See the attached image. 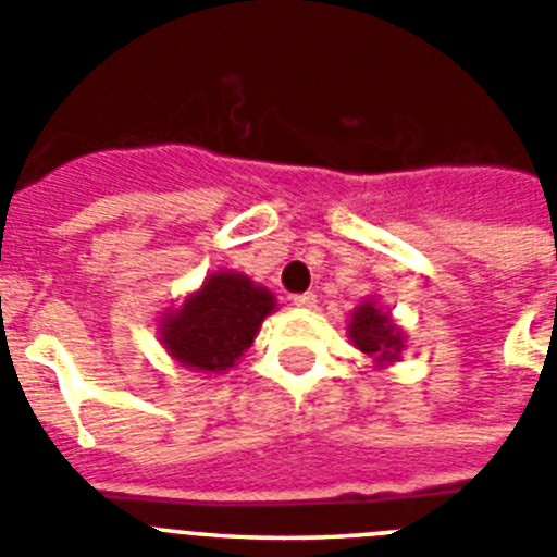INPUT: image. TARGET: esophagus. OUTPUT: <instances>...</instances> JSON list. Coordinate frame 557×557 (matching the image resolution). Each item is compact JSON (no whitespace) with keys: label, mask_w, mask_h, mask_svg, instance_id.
Here are the masks:
<instances>
[{"label":"esophagus","mask_w":557,"mask_h":557,"mask_svg":"<svg viewBox=\"0 0 557 557\" xmlns=\"http://www.w3.org/2000/svg\"><path fill=\"white\" fill-rule=\"evenodd\" d=\"M293 304L301 309H312L314 304H318V298H314V293H298L293 295Z\"/></svg>","instance_id":"34e87169"}]
</instances>
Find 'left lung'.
Returning a JSON list of instances; mask_svg holds the SVG:
<instances>
[{
    "instance_id": "8db88e82",
    "label": "left lung",
    "mask_w": 557,
    "mask_h": 557,
    "mask_svg": "<svg viewBox=\"0 0 557 557\" xmlns=\"http://www.w3.org/2000/svg\"><path fill=\"white\" fill-rule=\"evenodd\" d=\"M348 337L362 354L373 357L376 366L396 362L398 354L405 351V332L393 323L391 314L376 301H362L351 312L348 321Z\"/></svg>"
}]
</instances>
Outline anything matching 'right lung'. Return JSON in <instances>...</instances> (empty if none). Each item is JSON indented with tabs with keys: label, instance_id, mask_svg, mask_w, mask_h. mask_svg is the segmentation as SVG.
I'll use <instances>...</instances> for the list:
<instances>
[{
	"label": "right lung",
	"instance_id": "right-lung-1",
	"mask_svg": "<svg viewBox=\"0 0 557 557\" xmlns=\"http://www.w3.org/2000/svg\"><path fill=\"white\" fill-rule=\"evenodd\" d=\"M273 309L270 289L243 273L220 270L178 309L161 318V343L189 371L225 373L248 351Z\"/></svg>",
	"mask_w": 557,
	"mask_h": 557
}]
</instances>
